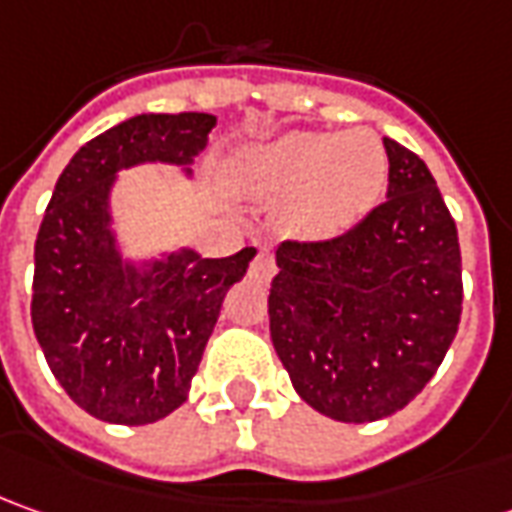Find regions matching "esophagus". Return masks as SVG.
<instances>
[{
  "label": "esophagus",
  "instance_id": "34e87169",
  "mask_svg": "<svg viewBox=\"0 0 512 512\" xmlns=\"http://www.w3.org/2000/svg\"><path fill=\"white\" fill-rule=\"evenodd\" d=\"M274 272H277L274 257L269 255L266 249H260L255 260H252V269H249V274H252L255 280H260V283H269V280L274 277Z\"/></svg>",
  "mask_w": 512,
  "mask_h": 512
}]
</instances>
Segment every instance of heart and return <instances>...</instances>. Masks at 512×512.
I'll use <instances>...</instances> for the list:
<instances>
[{
  "label": "heart",
  "instance_id": "heart-1",
  "mask_svg": "<svg viewBox=\"0 0 512 512\" xmlns=\"http://www.w3.org/2000/svg\"><path fill=\"white\" fill-rule=\"evenodd\" d=\"M235 184L257 201H280V226L297 240H334L377 206L388 152L371 130H291L249 144L232 161Z\"/></svg>",
  "mask_w": 512,
  "mask_h": 512
}]
</instances>
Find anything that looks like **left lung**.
Returning a JSON list of instances; mask_svg holds the SVG:
<instances>
[{
	"label": "left lung",
	"mask_w": 512,
	"mask_h": 512,
	"mask_svg": "<svg viewBox=\"0 0 512 512\" xmlns=\"http://www.w3.org/2000/svg\"><path fill=\"white\" fill-rule=\"evenodd\" d=\"M388 201L343 238L280 243L269 331L291 385L337 422L402 411L462 314L459 235L425 161L385 138Z\"/></svg>",
	"instance_id": "left-lung-1"
}]
</instances>
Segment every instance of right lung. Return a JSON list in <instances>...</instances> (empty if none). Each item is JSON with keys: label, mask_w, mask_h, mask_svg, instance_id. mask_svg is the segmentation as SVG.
I'll use <instances>...</instances> for the list:
<instances>
[{"label": "right lung", "mask_w": 512, "mask_h": 512, "mask_svg": "<svg viewBox=\"0 0 512 512\" xmlns=\"http://www.w3.org/2000/svg\"><path fill=\"white\" fill-rule=\"evenodd\" d=\"M218 118L141 113L87 141L64 167L36 238L33 331L67 397L113 425H150L189 394L229 286L252 246L232 257L195 249L124 255L113 212L121 169L178 167L192 178Z\"/></svg>", "instance_id": "obj_1"}]
</instances>
